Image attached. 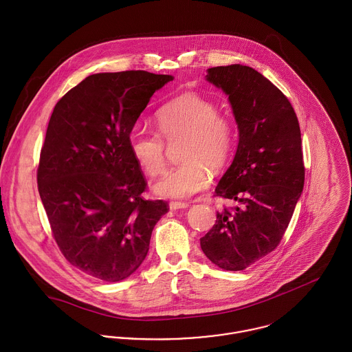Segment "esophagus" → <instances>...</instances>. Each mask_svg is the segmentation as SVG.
Listing matches in <instances>:
<instances>
[{
	"label": "esophagus",
	"mask_w": 352,
	"mask_h": 352,
	"mask_svg": "<svg viewBox=\"0 0 352 352\" xmlns=\"http://www.w3.org/2000/svg\"><path fill=\"white\" fill-rule=\"evenodd\" d=\"M190 204L184 203V201H170L169 203V208L170 210H179V208H187Z\"/></svg>",
	"instance_id": "34e87169"
}]
</instances>
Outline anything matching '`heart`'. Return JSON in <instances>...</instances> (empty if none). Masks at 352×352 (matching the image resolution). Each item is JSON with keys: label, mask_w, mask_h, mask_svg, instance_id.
<instances>
[{"label": "heart", "mask_w": 352, "mask_h": 352, "mask_svg": "<svg viewBox=\"0 0 352 352\" xmlns=\"http://www.w3.org/2000/svg\"><path fill=\"white\" fill-rule=\"evenodd\" d=\"M158 133L134 129L129 134L133 157L149 175L157 176L165 166V144L183 140L179 158L154 186L157 194L184 199L208 186L207 168L219 170L228 162L236 144V123L230 115L195 94H183L166 102L155 113Z\"/></svg>", "instance_id": "b5f03b06"}]
</instances>
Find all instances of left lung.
Here are the masks:
<instances>
[{
    "label": "left lung",
    "mask_w": 352,
    "mask_h": 352,
    "mask_svg": "<svg viewBox=\"0 0 352 352\" xmlns=\"http://www.w3.org/2000/svg\"><path fill=\"white\" fill-rule=\"evenodd\" d=\"M207 72V81L229 96L240 133L215 195L239 206L217 211L201 251L219 268L241 271L274 251L290 223L305 183L301 130L289 99L254 69Z\"/></svg>",
    "instance_id": "1"
}]
</instances>
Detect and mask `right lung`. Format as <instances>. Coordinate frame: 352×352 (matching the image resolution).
Segmentation results:
<instances>
[{
	"label": "right lung",
	"mask_w": 352,
	"mask_h": 352,
	"mask_svg": "<svg viewBox=\"0 0 352 352\" xmlns=\"http://www.w3.org/2000/svg\"><path fill=\"white\" fill-rule=\"evenodd\" d=\"M172 76L145 70L87 77L56 102L38 166V190L66 260L104 282L129 278L145 260L168 212L146 201L148 182L129 146L138 116Z\"/></svg>",
	"instance_id": "add662e5"
}]
</instances>
